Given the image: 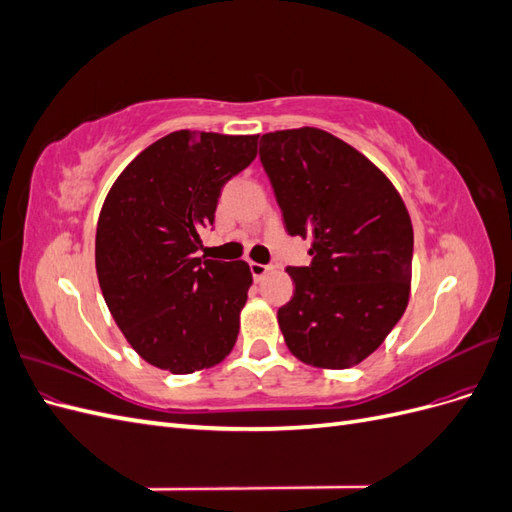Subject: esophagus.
<instances>
[{"label": "esophagus", "instance_id": "esophagus-1", "mask_svg": "<svg viewBox=\"0 0 512 512\" xmlns=\"http://www.w3.org/2000/svg\"><path fill=\"white\" fill-rule=\"evenodd\" d=\"M250 271L254 275V280H262L269 271H273V265H260V262H250Z\"/></svg>", "mask_w": 512, "mask_h": 512}]
</instances>
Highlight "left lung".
I'll list each match as a JSON object with an SVG mask.
<instances>
[{"label":"left lung","mask_w":512,"mask_h":512,"mask_svg":"<svg viewBox=\"0 0 512 512\" xmlns=\"http://www.w3.org/2000/svg\"><path fill=\"white\" fill-rule=\"evenodd\" d=\"M260 162L288 235L312 243L309 267L286 269L284 342L305 365H359L408 307L414 232L404 200L363 153L318 128L262 134Z\"/></svg>","instance_id":"8db88e82"}]
</instances>
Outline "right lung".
<instances>
[{
  "label": "right lung",
  "mask_w": 512,
  "mask_h": 512,
  "mask_svg": "<svg viewBox=\"0 0 512 512\" xmlns=\"http://www.w3.org/2000/svg\"><path fill=\"white\" fill-rule=\"evenodd\" d=\"M256 147L258 134L170 132L138 153L106 194L98 282L123 337L153 367L192 374L235 348L250 265L196 252L224 183L254 162Z\"/></svg>",
  "instance_id": "right-lung-1"
}]
</instances>
